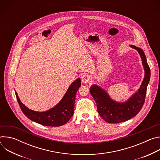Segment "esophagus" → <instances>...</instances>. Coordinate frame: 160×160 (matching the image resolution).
<instances>
[{"instance_id": "1", "label": "esophagus", "mask_w": 160, "mask_h": 160, "mask_svg": "<svg viewBox=\"0 0 160 160\" xmlns=\"http://www.w3.org/2000/svg\"><path fill=\"white\" fill-rule=\"evenodd\" d=\"M91 78H91V77L90 75H84L82 77V82L83 83H87L89 82L90 80H91Z\"/></svg>"}]
</instances>
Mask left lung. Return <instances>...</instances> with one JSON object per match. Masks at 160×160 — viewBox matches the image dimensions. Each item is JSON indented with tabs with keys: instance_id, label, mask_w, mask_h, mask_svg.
<instances>
[{
	"instance_id": "left-lung-1",
	"label": "left lung",
	"mask_w": 160,
	"mask_h": 160,
	"mask_svg": "<svg viewBox=\"0 0 160 160\" xmlns=\"http://www.w3.org/2000/svg\"><path fill=\"white\" fill-rule=\"evenodd\" d=\"M131 47L139 53L145 70L144 79L138 92L126 102L118 103L111 100L99 87L93 85L90 87V92L97 104L100 117L109 123H118L131 119L138 115L145 102L147 87L150 80V68L144 51L134 45H131Z\"/></svg>"
}]
</instances>
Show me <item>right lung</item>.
<instances>
[{
	"label": "right lung",
	"instance_id": "1",
	"mask_svg": "<svg viewBox=\"0 0 160 160\" xmlns=\"http://www.w3.org/2000/svg\"><path fill=\"white\" fill-rule=\"evenodd\" d=\"M80 85V79L78 78L71 84L62 100L54 108L45 112H37L28 109L15 93L22 112L28 118L44 126L59 127L67 123L73 115L75 96Z\"/></svg>",
	"mask_w": 160,
	"mask_h": 160
}]
</instances>
